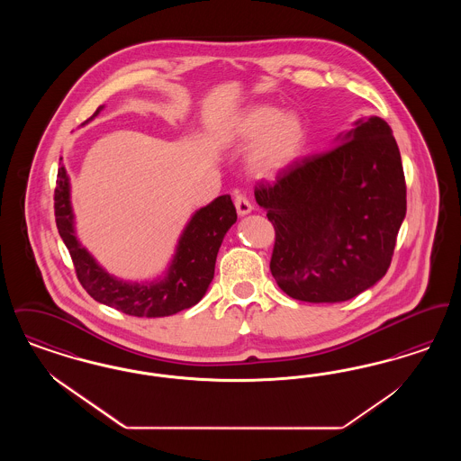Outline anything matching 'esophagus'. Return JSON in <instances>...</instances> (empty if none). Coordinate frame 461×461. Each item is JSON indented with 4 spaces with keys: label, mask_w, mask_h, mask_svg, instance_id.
Returning a JSON list of instances; mask_svg holds the SVG:
<instances>
[{
    "label": "esophagus",
    "mask_w": 461,
    "mask_h": 461,
    "mask_svg": "<svg viewBox=\"0 0 461 461\" xmlns=\"http://www.w3.org/2000/svg\"><path fill=\"white\" fill-rule=\"evenodd\" d=\"M235 207H237L239 216H247V214L252 212V203L249 202V198L241 195V194L235 195Z\"/></svg>",
    "instance_id": "34e87169"
}]
</instances>
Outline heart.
Returning a JSON list of instances; mask_svg holds the SVG:
<instances>
[{"label":"heart","mask_w":461,"mask_h":461,"mask_svg":"<svg viewBox=\"0 0 461 461\" xmlns=\"http://www.w3.org/2000/svg\"><path fill=\"white\" fill-rule=\"evenodd\" d=\"M228 141L247 147L249 171L263 179H273L290 171L304 154L306 124L294 112H278L269 105L243 110L228 130Z\"/></svg>","instance_id":"1"}]
</instances>
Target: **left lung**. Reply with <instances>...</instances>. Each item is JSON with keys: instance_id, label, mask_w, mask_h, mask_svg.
Segmentation results:
<instances>
[{"instance_id": "left-lung-1", "label": "left lung", "mask_w": 461, "mask_h": 461, "mask_svg": "<svg viewBox=\"0 0 461 461\" xmlns=\"http://www.w3.org/2000/svg\"><path fill=\"white\" fill-rule=\"evenodd\" d=\"M254 194L276 233L271 275L292 299L344 303L387 273L406 216V183L384 119H357L331 150Z\"/></svg>"}]
</instances>
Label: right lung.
Masks as SVG:
<instances>
[{
  "mask_svg": "<svg viewBox=\"0 0 461 461\" xmlns=\"http://www.w3.org/2000/svg\"><path fill=\"white\" fill-rule=\"evenodd\" d=\"M102 109L104 105L98 107L86 122L93 121ZM55 220L76 266L77 280L95 301L130 316L160 318L195 306L205 295L214 278L222 239L237 222V211L230 195L214 198L211 203L195 211L179 235L167 269L152 282H128L110 275L89 254L88 249L83 247L76 237L70 181L64 166L59 167L55 188Z\"/></svg>",
  "mask_w": 461,
  "mask_h": 461,
  "instance_id": "add662e5",
  "label": "right lung"
}]
</instances>
